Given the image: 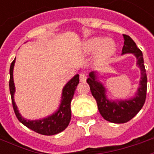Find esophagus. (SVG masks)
<instances>
[{
  "instance_id": "obj_1",
  "label": "esophagus",
  "mask_w": 154,
  "mask_h": 154,
  "mask_svg": "<svg viewBox=\"0 0 154 154\" xmlns=\"http://www.w3.org/2000/svg\"><path fill=\"white\" fill-rule=\"evenodd\" d=\"M87 80V73L83 72H81L80 73V81L81 82H85Z\"/></svg>"
}]
</instances>
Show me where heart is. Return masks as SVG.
<instances>
[{"mask_svg": "<svg viewBox=\"0 0 154 154\" xmlns=\"http://www.w3.org/2000/svg\"><path fill=\"white\" fill-rule=\"evenodd\" d=\"M84 48L87 54H93L97 51V61L104 62L109 59L116 51V45L110 38L100 37L91 38L85 43Z\"/></svg>", "mask_w": 154, "mask_h": 154, "instance_id": "obj_1", "label": "heart"}]
</instances>
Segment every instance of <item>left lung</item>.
Instances as JSON below:
<instances>
[{"instance_id": "1", "label": "left lung", "mask_w": 154, "mask_h": 154, "mask_svg": "<svg viewBox=\"0 0 154 154\" xmlns=\"http://www.w3.org/2000/svg\"><path fill=\"white\" fill-rule=\"evenodd\" d=\"M124 46L122 54H134L137 57V64L141 69V81L136 97L129 100L110 101L106 97V91L102 86L97 81L95 72H91L87 82L90 86L91 94L96 99L98 110L104 119L116 124H123L129 121L139 113L144 105L147 95V75L143 64V57L141 50L129 35H124Z\"/></svg>"}]
</instances>
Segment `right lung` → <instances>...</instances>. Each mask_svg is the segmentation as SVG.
Listing matches in <instances>:
<instances>
[{"label":"right lung","mask_w":154,"mask_h":154,"mask_svg":"<svg viewBox=\"0 0 154 154\" xmlns=\"http://www.w3.org/2000/svg\"><path fill=\"white\" fill-rule=\"evenodd\" d=\"M15 61L12 62L10 67V92L11 96L12 106L15 111V114L20 122L24 125L28 127L29 129L34 130L35 132L44 134V135H54L56 134L62 132L67 128L71 120V101L72 100L74 92L76 91L77 86L79 83V75L77 74L75 77L71 79L67 85L64 87L62 96V103L57 112L53 116L40 120H27L22 118L20 115L17 106L14 101V93H15V85L13 81V68L15 65Z\"/></svg>","instance_id":"add662e5"}]
</instances>
